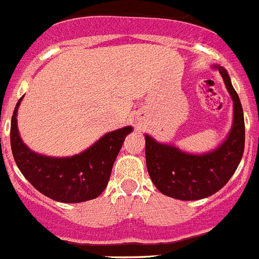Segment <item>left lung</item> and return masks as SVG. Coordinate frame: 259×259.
I'll return each instance as SVG.
<instances>
[{
    "label": "left lung",
    "instance_id": "8db88e82",
    "mask_svg": "<svg viewBox=\"0 0 259 259\" xmlns=\"http://www.w3.org/2000/svg\"><path fill=\"white\" fill-rule=\"evenodd\" d=\"M222 74L234 101V122L226 141L204 155H192L146 135V162L151 181L164 195L178 200L210 196L230 181L243 157L245 125L243 107L230 76L223 67L213 66Z\"/></svg>",
    "mask_w": 259,
    "mask_h": 259
}]
</instances>
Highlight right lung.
I'll list each match as a JSON object with an SVG mask.
<instances>
[{
  "label": "right lung",
  "mask_w": 259,
  "mask_h": 259,
  "mask_svg": "<svg viewBox=\"0 0 259 259\" xmlns=\"http://www.w3.org/2000/svg\"><path fill=\"white\" fill-rule=\"evenodd\" d=\"M11 117L10 142L14 160L37 191L59 202H82L98 197L107 187L113 162L132 126L107 133L92 147L71 157H50L29 150L19 135L16 115Z\"/></svg>",
  "instance_id": "obj_1"
}]
</instances>
